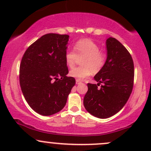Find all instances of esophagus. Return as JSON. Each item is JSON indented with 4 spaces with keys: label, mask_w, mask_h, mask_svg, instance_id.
Segmentation results:
<instances>
[{
    "label": "esophagus",
    "mask_w": 151,
    "mask_h": 151,
    "mask_svg": "<svg viewBox=\"0 0 151 151\" xmlns=\"http://www.w3.org/2000/svg\"><path fill=\"white\" fill-rule=\"evenodd\" d=\"M76 84H81V81L79 80V79H76Z\"/></svg>",
    "instance_id": "esophagus-1"
}]
</instances>
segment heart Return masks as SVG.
Segmentation results:
<instances>
[{
  "mask_svg": "<svg viewBox=\"0 0 151 151\" xmlns=\"http://www.w3.org/2000/svg\"><path fill=\"white\" fill-rule=\"evenodd\" d=\"M74 50L65 52V62L67 67L72 68L78 58L81 60V67H75L70 72L71 77L77 79H84L92 73H96L102 69L106 63L107 55L100 50V46L90 39H81L76 42Z\"/></svg>",
  "mask_w": 151,
  "mask_h": 151,
  "instance_id": "b5f03b06",
  "label": "heart"
}]
</instances>
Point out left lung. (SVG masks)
Wrapping results in <instances>:
<instances>
[{
  "instance_id": "obj_1",
  "label": "left lung",
  "mask_w": 151,
  "mask_h": 151,
  "mask_svg": "<svg viewBox=\"0 0 151 151\" xmlns=\"http://www.w3.org/2000/svg\"><path fill=\"white\" fill-rule=\"evenodd\" d=\"M106 43V61L94 76L98 84L89 83L84 98L86 110L100 119L112 116L124 106L134 80V65L129 52L116 38L109 37Z\"/></svg>"
}]
</instances>
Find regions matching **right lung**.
I'll return each mask as SVG.
<instances>
[{"instance_id":"add662e5","label":"right lung","mask_w":151,"mask_h":151,"mask_svg":"<svg viewBox=\"0 0 151 151\" xmlns=\"http://www.w3.org/2000/svg\"><path fill=\"white\" fill-rule=\"evenodd\" d=\"M68 35L48 33L28 47L20 65V84L35 112L50 116L61 111L75 84L65 62Z\"/></svg>"}]
</instances>
